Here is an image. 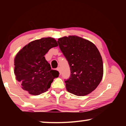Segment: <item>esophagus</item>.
I'll list each match as a JSON object with an SVG mask.
<instances>
[{"instance_id":"1","label":"esophagus","mask_w":126,"mask_h":126,"mask_svg":"<svg viewBox=\"0 0 126 126\" xmlns=\"http://www.w3.org/2000/svg\"><path fill=\"white\" fill-rule=\"evenodd\" d=\"M57 71H58L59 72V75H61V68H60V67L57 68Z\"/></svg>"}]
</instances>
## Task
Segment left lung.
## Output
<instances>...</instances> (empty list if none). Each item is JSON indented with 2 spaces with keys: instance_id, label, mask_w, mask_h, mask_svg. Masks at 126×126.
Wrapping results in <instances>:
<instances>
[{
  "instance_id": "left-lung-1",
  "label": "left lung",
  "mask_w": 126,
  "mask_h": 126,
  "mask_svg": "<svg viewBox=\"0 0 126 126\" xmlns=\"http://www.w3.org/2000/svg\"><path fill=\"white\" fill-rule=\"evenodd\" d=\"M57 42L71 70L69 78L65 80L67 91L78 96L88 94L103 77V61L98 49L89 40L77 36L59 38Z\"/></svg>"
}]
</instances>
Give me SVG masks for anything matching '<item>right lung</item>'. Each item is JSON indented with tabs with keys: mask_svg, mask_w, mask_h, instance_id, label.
Returning a JSON list of instances; mask_svg holds the SVG:
<instances>
[{
	"mask_svg": "<svg viewBox=\"0 0 126 126\" xmlns=\"http://www.w3.org/2000/svg\"><path fill=\"white\" fill-rule=\"evenodd\" d=\"M57 46L54 39L43 38L29 43L18 53L14 59V74L23 89L31 94L39 95L50 88L59 73L51 69L44 55Z\"/></svg>",
	"mask_w": 126,
	"mask_h": 126,
	"instance_id": "1",
	"label": "right lung"
}]
</instances>
